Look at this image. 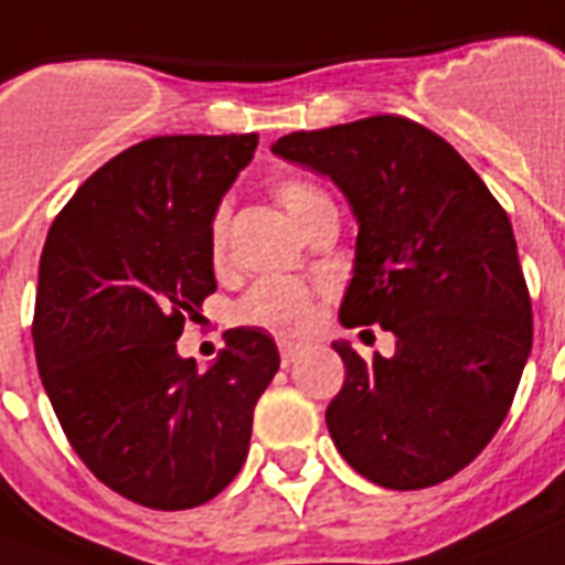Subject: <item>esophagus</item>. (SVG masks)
I'll return each instance as SVG.
<instances>
[{"label": "esophagus", "instance_id": "obj_1", "mask_svg": "<svg viewBox=\"0 0 565 565\" xmlns=\"http://www.w3.org/2000/svg\"><path fill=\"white\" fill-rule=\"evenodd\" d=\"M306 353V344H297V341H279V359H282V364H295L300 355Z\"/></svg>", "mask_w": 565, "mask_h": 565}]
</instances>
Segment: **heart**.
Masks as SVG:
<instances>
[{"label": "heart", "mask_w": 565, "mask_h": 565, "mask_svg": "<svg viewBox=\"0 0 565 565\" xmlns=\"http://www.w3.org/2000/svg\"><path fill=\"white\" fill-rule=\"evenodd\" d=\"M274 189H277V198L295 215L300 227L309 221L315 206L329 201L318 186H311L309 180L300 178L277 180ZM210 250L215 259H221L224 250H227V204H221L212 215ZM236 318L247 327L268 329V332H279V335L306 332L315 323V288L300 282V279L265 277L238 300Z\"/></svg>", "instance_id": "b5f03b06"}]
</instances>
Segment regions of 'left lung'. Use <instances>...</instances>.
Segmentation results:
<instances>
[{
    "instance_id": "8db88e82",
    "label": "left lung",
    "mask_w": 565,
    "mask_h": 565,
    "mask_svg": "<svg viewBox=\"0 0 565 565\" xmlns=\"http://www.w3.org/2000/svg\"><path fill=\"white\" fill-rule=\"evenodd\" d=\"M274 154L332 178L359 218L341 323L396 335L391 359L332 344L347 367L327 408L338 452L387 490L440 484L493 440L534 341L508 212L405 116L297 130Z\"/></svg>"
}]
</instances>
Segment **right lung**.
<instances>
[{
  "label": "right lung",
  "instance_id": "1",
  "mask_svg": "<svg viewBox=\"0 0 565 565\" xmlns=\"http://www.w3.org/2000/svg\"><path fill=\"white\" fill-rule=\"evenodd\" d=\"M256 134L154 137L89 174L49 230L34 355L63 435L113 493L151 511L210 502L238 476L274 338L224 332L210 370L180 359L215 291L210 224Z\"/></svg>",
  "mask_w": 565,
  "mask_h": 565
}]
</instances>
